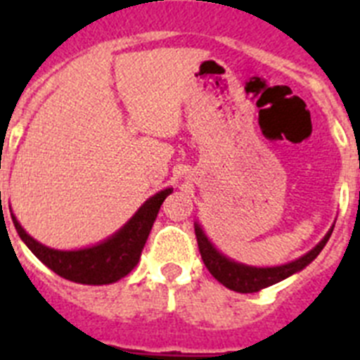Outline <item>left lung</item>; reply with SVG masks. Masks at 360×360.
<instances>
[{"label":"left lung","mask_w":360,"mask_h":360,"mask_svg":"<svg viewBox=\"0 0 360 360\" xmlns=\"http://www.w3.org/2000/svg\"><path fill=\"white\" fill-rule=\"evenodd\" d=\"M332 231L333 225L314 249L308 250L304 256L297 257L294 262L278 266H252L234 262V259H231V257H227L225 254L219 252L214 245L211 243L207 234L203 232L202 225H200L198 221L195 224L198 249L207 270L214 276V279H218V281L224 285V287L231 288V290L234 292H240V294L259 292L262 288H266L270 287V285H276V283L283 281V279L290 278L295 272H301L304 266L310 265V263L319 256V252L324 249L326 241L332 236Z\"/></svg>","instance_id":"left-lung-1"}]
</instances>
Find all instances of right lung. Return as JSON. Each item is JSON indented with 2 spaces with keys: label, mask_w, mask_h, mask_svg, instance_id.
I'll use <instances>...</instances> for the list:
<instances>
[{
  "label": "right lung",
  "mask_w": 360,
  "mask_h": 360,
  "mask_svg": "<svg viewBox=\"0 0 360 360\" xmlns=\"http://www.w3.org/2000/svg\"><path fill=\"white\" fill-rule=\"evenodd\" d=\"M171 193H173L171 187L158 191L157 195H153L142 203L139 211L115 234H111L101 243L77 250L50 249L46 245L34 240L21 227L12 211L11 216L19 238L34 252V256L50 270H53L57 276L68 281L81 283V285H110L128 276L136 266L146 240L160 211V205Z\"/></svg>",
  "instance_id": "add662e5"
}]
</instances>
